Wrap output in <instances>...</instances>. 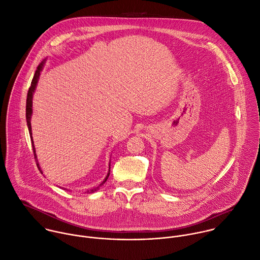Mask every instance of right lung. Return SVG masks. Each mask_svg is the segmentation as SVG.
Returning a JSON list of instances; mask_svg holds the SVG:
<instances>
[{
  "mask_svg": "<svg viewBox=\"0 0 260 260\" xmlns=\"http://www.w3.org/2000/svg\"><path fill=\"white\" fill-rule=\"evenodd\" d=\"M46 62V58L38 66L37 70H36V73L34 75V78H32V81H31V84H30V87L28 89V92H27V97H26V114H25V117H26V124H27V128H28V132H29V135H30V139H31V143H32V149H34V153H35V159L37 161V166L39 168V170L42 172L41 170V167L39 165V162H38V157H37V153H36V148H35V145H34V140H32V136H31V124H30V119H31V116H32V95L35 93V90L37 88V84H38V81H39V78H40V75H41V72L44 68V64ZM110 172H111V163H110V166H109V172L107 174V177L103 179V181L98 185V186H95L91 189H87V191L85 192H94L96 190L99 189V187L101 185H103L106 183V181L108 180L109 176H110ZM66 189V188H64Z\"/></svg>",
  "mask_w": 260,
  "mask_h": 260,
  "instance_id": "obj_1",
  "label": "right lung"
}]
</instances>
